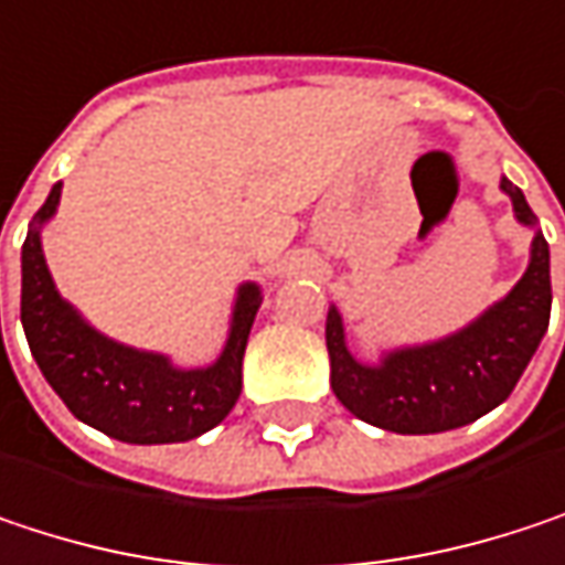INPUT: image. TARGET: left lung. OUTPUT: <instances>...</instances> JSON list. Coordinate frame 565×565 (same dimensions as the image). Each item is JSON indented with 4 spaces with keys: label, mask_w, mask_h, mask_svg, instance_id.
<instances>
[{
    "label": "left lung",
    "mask_w": 565,
    "mask_h": 565,
    "mask_svg": "<svg viewBox=\"0 0 565 565\" xmlns=\"http://www.w3.org/2000/svg\"><path fill=\"white\" fill-rule=\"evenodd\" d=\"M501 192L513 205V218L533 232L530 262L520 281L461 330L428 343L386 347L376 360H360L350 350L343 313L330 303V386L356 418L398 435H435L471 425L513 393L546 337L553 290L550 245L533 209L508 175H501Z\"/></svg>",
    "instance_id": "obj_1"
}]
</instances>
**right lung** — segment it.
Instances as JSON below:
<instances>
[{
  "instance_id": "obj_1",
  "label": "right lung",
  "mask_w": 565,
  "mask_h": 565,
  "mask_svg": "<svg viewBox=\"0 0 565 565\" xmlns=\"http://www.w3.org/2000/svg\"><path fill=\"white\" fill-rule=\"evenodd\" d=\"M57 202L61 182L29 222L22 245V327L42 376L74 418L117 441L172 445L205 435L242 395V360L265 300L262 284L235 287L222 353L205 366H179L170 353L120 343L64 300L49 271L42 232Z\"/></svg>"
}]
</instances>
